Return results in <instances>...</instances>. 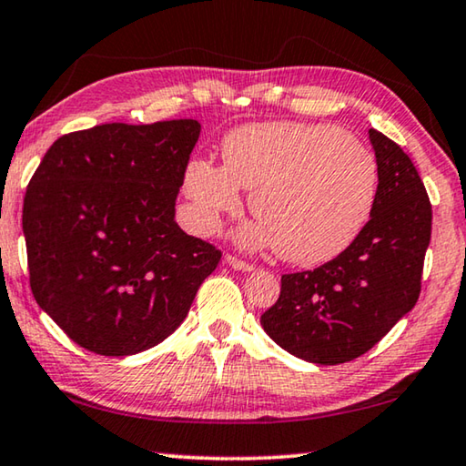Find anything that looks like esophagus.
<instances>
[{"label":"esophagus","mask_w":466,"mask_h":466,"mask_svg":"<svg viewBox=\"0 0 466 466\" xmlns=\"http://www.w3.org/2000/svg\"><path fill=\"white\" fill-rule=\"evenodd\" d=\"M226 263L230 265V267H234V269H238V271H252V265L250 263L242 261V258L234 257V255H226Z\"/></svg>","instance_id":"obj_1"}]
</instances>
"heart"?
Segmentation results:
<instances>
[{"label":"heart","instance_id":"b5f03b06","mask_svg":"<svg viewBox=\"0 0 466 466\" xmlns=\"http://www.w3.org/2000/svg\"><path fill=\"white\" fill-rule=\"evenodd\" d=\"M222 167L195 160L187 195L203 230L252 191L248 244H269L296 265L337 257L364 230L378 195V162L364 141L333 125L261 123L232 131Z\"/></svg>","mask_w":466,"mask_h":466}]
</instances>
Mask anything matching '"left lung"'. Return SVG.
<instances>
[{
	"instance_id": "8db88e82",
	"label": "left lung",
	"mask_w": 466,
	"mask_h": 466,
	"mask_svg": "<svg viewBox=\"0 0 466 466\" xmlns=\"http://www.w3.org/2000/svg\"><path fill=\"white\" fill-rule=\"evenodd\" d=\"M378 195L364 230L312 271L281 275L261 325L275 343L312 364H345L380 341L413 309L431 238V203L411 157L370 129Z\"/></svg>"
}]
</instances>
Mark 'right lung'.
I'll return each mask as SVG.
<instances>
[{"label":"right lung","mask_w":466,"mask_h":466,"mask_svg":"<svg viewBox=\"0 0 466 466\" xmlns=\"http://www.w3.org/2000/svg\"><path fill=\"white\" fill-rule=\"evenodd\" d=\"M199 133L195 119L66 133L30 178V289L84 350L121 358L164 341L216 271L222 250L175 222Z\"/></svg>","instance_id":"1"}]
</instances>
